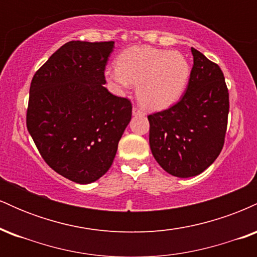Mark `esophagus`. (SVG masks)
<instances>
[{
    "label": "esophagus",
    "mask_w": 257,
    "mask_h": 257,
    "mask_svg": "<svg viewBox=\"0 0 257 257\" xmlns=\"http://www.w3.org/2000/svg\"><path fill=\"white\" fill-rule=\"evenodd\" d=\"M133 114H134V116H144L145 113H144L140 108L137 107V106H134V107H133Z\"/></svg>",
    "instance_id": "obj_1"
}]
</instances>
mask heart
I'll use <instances>...</instances> for the list:
<instances>
[{
  "mask_svg": "<svg viewBox=\"0 0 257 257\" xmlns=\"http://www.w3.org/2000/svg\"><path fill=\"white\" fill-rule=\"evenodd\" d=\"M190 64L181 53L152 47L126 49L117 58L116 70L105 77L117 93L137 85V98L149 110L170 107L181 98L190 78Z\"/></svg>",
  "mask_w": 257,
  "mask_h": 257,
  "instance_id": "1",
  "label": "heart"
}]
</instances>
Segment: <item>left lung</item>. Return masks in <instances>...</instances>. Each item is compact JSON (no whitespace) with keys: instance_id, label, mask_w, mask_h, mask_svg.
Listing matches in <instances>:
<instances>
[{"instance_id":"obj_1","label":"left lung","mask_w":257,"mask_h":257,"mask_svg":"<svg viewBox=\"0 0 257 257\" xmlns=\"http://www.w3.org/2000/svg\"><path fill=\"white\" fill-rule=\"evenodd\" d=\"M193 66L179 102L156 112L150 122V147L157 163L178 178H191L214 163L225 143L228 90L223 73L191 48Z\"/></svg>"}]
</instances>
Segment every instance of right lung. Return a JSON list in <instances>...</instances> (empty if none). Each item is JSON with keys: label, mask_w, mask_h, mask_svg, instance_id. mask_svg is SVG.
Listing matches in <instances>:
<instances>
[{"label": "right lung", "mask_w": 257, "mask_h": 257, "mask_svg": "<svg viewBox=\"0 0 257 257\" xmlns=\"http://www.w3.org/2000/svg\"><path fill=\"white\" fill-rule=\"evenodd\" d=\"M114 42L71 41L35 73L26 126L54 172L90 184L110 169L132 119V102L104 87Z\"/></svg>", "instance_id": "add662e5"}]
</instances>
